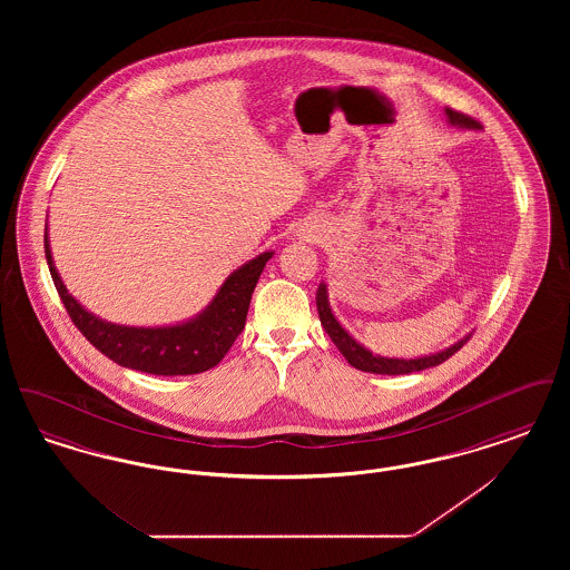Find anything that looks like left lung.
<instances>
[{
  "label": "left lung",
  "instance_id": "left-lung-1",
  "mask_svg": "<svg viewBox=\"0 0 570 570\" xmlns=\"http://www.w3.org/2000/svg\"><path fill=\"white\" fill-rule=\"evenodd\" d=\"M446 121L451 126L465 128V130H479L481 124L468 115H463L460 110L444 109ZM316 307H318V316H321V325L325 326L328 337L333 340V344L337 346V351L346 356V361L361 370V372H370V374H386V376H400V374H412V372H421L428 367H435L440 363H444L449 356L460 351L461 346L470 340V333L455 342L453 346H449L446 351L430 354V356H419V358H389V356H379V354L367 351L365 346H361L353 335H348L346 328L337 323V318L331 312L328 305V295H326V284L323 282L316 291Z\"/></svg>",
  "mask_w": 570,
  "mask_h": 570
}]
</instances>
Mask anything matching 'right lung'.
Listing matches in <instances>:
<instances>
[{
	"mask_svg": "<svg viewBox=\"0 0 570 570\" xmlns=\"http://www.w3.org/2000/svg\"><path fill=\"white\" fill-rule=\"evenodd\" d=\"M45 254L61 303L87 342L121 367L156 376H190L216 367L244 331L249 298L267 261L273 256V252H263L237 272L230 273L219 286L214 301L188 323L124 326L94 316L68 293L55 269L49 233H45Z\"/></svg>",
	"mask_w": 570,
	"mask_h": 570,
	"instance_id": "obj_1",
	"label": "right lung"
}]
</instances>
